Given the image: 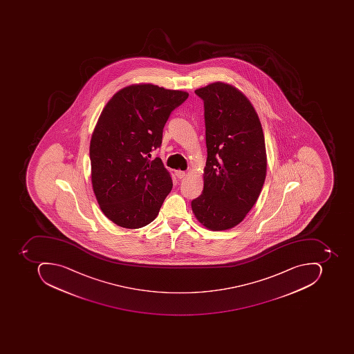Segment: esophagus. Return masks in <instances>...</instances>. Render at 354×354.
Instances as JSON below:
<instances>
[{"instance_id": "obj_1", "label": "esophagus", "mask_w": 354, "mask_h": 354, "mask_svg": "<svg viewBox=\"0 0 354 354\" xmlns=\"http://www.w3.org/2000/svg\"><path fill=\"white\" fill-rule=\"evenodd\" d=\"M176 178H180V180H182V178H185L186 172L180 171V170H178V171H176Z\"/></svg>"}]
</instances>
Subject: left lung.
I'll use <instances>...</instances> for the list:
<instances>
[{
  "label": "left lung",
  "mask_w": 354,
  "mask_h": 354,
  "mask_svg": "<svg viewBox=\"0 0 354 354\" xmlns=\"http://www.w3.org/2000/svg\"><path fill=\"white\" fill-rule=\"evenodd\" d=\"M203 100L205 141L203 192L192 200L196 219L212 231L232 229L257 201L266 178V147L259 115L229 84L194 91Z\"/></svg>",
  "instance_id": "obj_1"
}]
</instances>
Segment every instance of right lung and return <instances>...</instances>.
<instances>
[{
  "instance_id": "right-lung-1",
  "label": "right lung",
  "mask_w": 354,
  "mask_h": 354,
  "mask_svg": "<svg viewBox=\"0 0 354 354\" xmlns=\"http://www.w3.org/2000/svg\"><path fill=\"white\" fill-rule=\"evenodd\" d=\"M185 91L152 84L123 88L104 107L91 140V183L109 220L125 229L152 222L172 189L160 158L162 131L172 111L187 100Z\"/></svg>"
}]
</instances>
